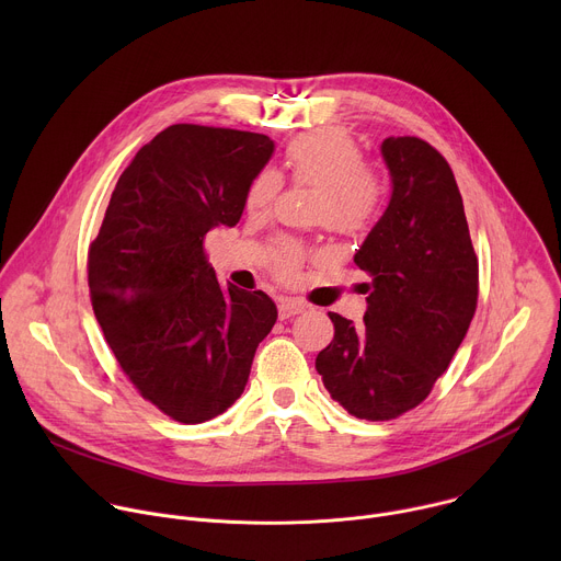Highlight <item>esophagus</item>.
Masks as SVG:
<instances>
[{"mask_svg":"<svg viewBox=\"0 0 561 561\" xmlns=\"http://www.w3.org/2000/svg\"><path fill=\"white\" fill-rule=\"evenodd\" d=\"M304 308H306V306H304L301 301H297V299H279V304H277V310H279V317H282V319L295 317V314H299Z\"/></svg>","mask_w":561,"mask_h":561,"instance_id":"esophagus-1","label":"esophagus"}]
</instances>
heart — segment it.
Wrapping results in <instances>:
<instances>
[{
  "label": "heart",
  "instance_id": "heart-1",
  "mask_svg": "<svg viewBox=\"0 0 561 561\" xmlns=\"http://www.w3.org/2000/svg\"><path fill=\"white\" fill-rule=\"evenodd\" d=\"M364 162L362 148L351 133L337 126L308 130L284 150V164L293 180L319 191L314 213L340 232H359L368 228L381 210L386 186L379 173ZM282 178L273 169L257 171L247 186V208L266 210ZM304 264V251L290 239H279L268 249V266L279 279H295Z\"/></svg>",
  "mask_w": 561,
  "mask_h": 561
}]
</instances>
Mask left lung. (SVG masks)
<instances>
[{
  "label": "left lung",
  "mask_w": 561,
  "mask_h": 561,
  "mask_svg": "<svg viewBox=\"0 0 561 561\" xmlns=\"http://www.w3.org/2000/svg\"><path fill=\"white\" fill-rule=\"evenodd\" d=\"M390 202L355 253L370 275L364 327L329 312L333 342L314 368L351 415L386 422L428 397L466 337L479 266L446 159L420 137H388Z\"/></svg>",
  "instance_id": "obj_1"
}]
</instances>
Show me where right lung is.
I'll list each match as a JSON object with an SVG mask.
<instances>
[{
    "label": "right lung",
    "instance_id": "right-lung-1",
    "mask_svg": "<svg viewBox=\"0 0 561 561\" xmlns=\"http://www.w3.org/2000/svg\"><path fill=\"white\" fill-rule=\"evenodd\" d=\"M271 137L173 124L137 150L89 249L93 310L144 399L202 424L244 392L260 342L277 322L262 290L221 286L204 237L234 226Z\"/></svg>",
    "mask_w": 561,
    "mask_h": 561
}]
</instances>
